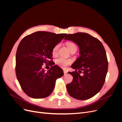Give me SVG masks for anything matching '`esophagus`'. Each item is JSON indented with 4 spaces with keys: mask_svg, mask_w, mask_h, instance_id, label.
<instances>
[{
    "mask_svg": "<svg viewBox=\"0 0 122 122\" xmlns=\"http://www.w3.org/2000/svg\"><path fill=\"white\" fill-rule=\"evenodd\" d=\"M64 74L65 75L66 74H67V71H66V70H64Z\"/></svg>",
    "mask_w": 122,
    "mask_h": 122,
    "instance_id": "1",
    "label": "esophagus"
}]
</instances>
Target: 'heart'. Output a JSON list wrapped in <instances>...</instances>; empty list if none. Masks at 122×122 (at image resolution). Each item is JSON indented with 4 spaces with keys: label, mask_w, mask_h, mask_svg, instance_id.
Instances as JSON below:
<instances>
[{
    "label": "heart",
    "mask_w": 122,
    "mask_h": 122,
    "mask_svg": "<svg viewBox=\"0 0 122 122\" xmlns=\"http://www.w3.org/2000/svg\"><path fill=\"white\" fill-rule=\"evenodd\" d=\"M70 52H72L73 51L77 50V46L75 44L72 42H68L66 44ZM60 44H57L55 45L52 49V54L53 55H56L57 53L58 50L60 48ZM72 61L69 59H66L63 57H59L55 60V64H56L59 67L62 68H66L68 66L71 64Z\"/></svg>",
    "instance_id": "heart-1"
}]
</instances>
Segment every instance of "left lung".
Segmentation results:
<instances>
[{
  "label": "left lung",
  "instance_id": "obj_1",
  "mask_svg": "<svg viewBox=\"0 0 122 122\" xmlns=\"http://www.w3.org/2000/svg\"><path fill=\"white\" fill-rule=\"evenodd\" d=\"M65 39L75 43L80 50V56L71 66L75 71L68 72L73 79L66 86L68 93L80 100L90 99L101 90L105 82L108 70L105 50L99 40L86 33L69 34Z\"/></svg>",
  "mask_w": 122,
  "mask_h": 122
}]
</instances>
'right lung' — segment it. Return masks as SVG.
Segmentation results:
<instances>
[{"mask_svg": "<svg viewBox=\"0 0 122 122\" xmlns=\"http://www.w3.org/2000/svg\"><path fill=\"white\" fill-rule=\"evenodd\" d=\"M66 35L36 31L21 40L16 55V74L22 89L29 97L41 99L49 96L56 79L64 75L63 70L56 65L47 71L42 66L51 61L53 47Z\"/></svg>", "mask_w": 122, "mask_h": 122, "instance_id": "1", "label": "right lung"}]
</instances>
